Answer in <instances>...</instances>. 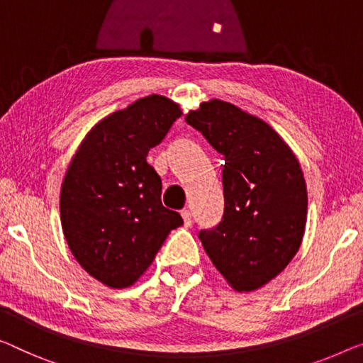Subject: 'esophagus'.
Here are the masks:
<instances>
[{
    "label": "esophagus",
    "mask_w": 363,
    "mask_h": 363,
    "mask_svg": "<svg viewBox=\"0 0 363 363\" xmlns=\"http://www.w3.org/2000/svg\"><path fill=\"white\" fill-rule=\"evenodd\" d=\"M181 215H182V218H184V225L191 226L192 225V213H191V210H182Z\"/></svg>",
    "instance_id": "34e87169"
}]
</instances>
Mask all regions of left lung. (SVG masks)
<instances>
[{
	"label": "left lung",
	"mask_w": 363,
	"mask_h": 363,
	"mask_svg": "<svg viewBox=\"0 0 363 363\" xmlns=\"http://www.w3.org/2000/svg\"><path fill=\"white\" fill-rule=\"evenodd\" d=\"M186 122L223 155V218L199 240L238 291L261 289L289 266L305 235L308 194L298 160L256 116L212 99Z\"/></svg>",
	"instance_id": "left-lung-1"
}]
</instances>
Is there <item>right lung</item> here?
<instances>
[{"instance_id":"add662e5","label":"right lung","mask_w":363,"mask_h":363,"mask_svg":"<svg viewBox=\"0 0 363 363\" xmlns=\"http://www.w3.org/2000/svg\"><path fill=\"white\" fill-rule=\"evenodd\" d=\"M179 104L151 94L102 118L69 163L60 192L65 240L78 264L111 289L145 274L181 215L161 203V177L147 163Z\"/></svg>"}]
</instances>
